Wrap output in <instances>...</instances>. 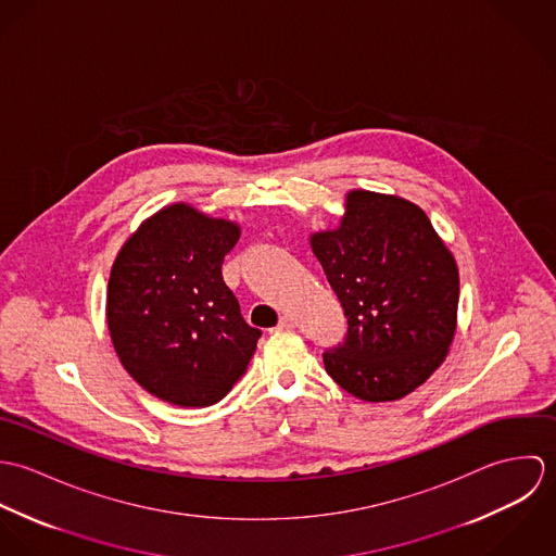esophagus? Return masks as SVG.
Wrapping results in <instances>:
<instances>
[{
    "label": "esophagus",
    "instance_id": "34e87169",
    "mask_svg": "<svg viewBox=\"0 0 556 556\" xmlns=\"http://www.w3.org/2000/svg\"><path fill=\"white\" fill-rule=\"evenodd\" d=\"M295 327V320L293 317H282L280 318V323L276 325V331H282V329H293Z\"/></svg>",
    "mask_w": 556,
    "mask_h": 556
}]
</instances>
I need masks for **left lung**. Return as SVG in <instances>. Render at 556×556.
Wrapping results in <instances>:
<instances>
[{
  "label": "left lung",
  "mask_w": 556,
  "mask_h": 556,
  "mask_svg": "<svg viewBox=\"0 0 556 556\" xmlns=\"http://www.w3.org/2000/svg\"><path fill=\"white\" fill-rule=\"evenodd\" d=\"M311 248L338 295L349 331L323 353L351 396L392 402L445 362L458 323L460 276L426 212L396 194L351 190L336 229Z\"/></svg>",
  "instance_id": "1"
}]
</instances>
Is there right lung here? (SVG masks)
Returning <instances> with one entry per match:
<instances>
[{
    "label": "right lung",
    "mask_w": 556,
    "mask_h": 556,
    "mask_svg": "<svg viewBox=\"0 0 556 556\" xmlns=\"http://www.w3.org/2000/svg\"><path fill=\"white\" fill-rule=\"evenodd\" d=\"M241 229L190 203L146 218L119 248L106 287V325L128 375L175 406H210L245 372L261 331L223 280Z\"/></svg>",
    "instance_id": "1"
}]
</instances>
